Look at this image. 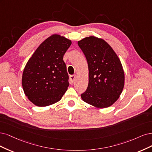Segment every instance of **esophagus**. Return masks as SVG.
Here are the masks:
<instances>
[{
	"mask_svg": "<svg viewBox=\"0 0 152 152\" xmlns=\"http://www.w3.org/2000/svg\"><path fill=\"white\" fill-rule=\"evenodd\" d=\"M76 77H77V76L76 75H71L69 77V83H70V84H73V83H74Z\"/></svg>",
	"mask_w": 152,
	"mask_h": 152,
	"instance_id": "1",
	"label": "esophagus"
}]
</instances>
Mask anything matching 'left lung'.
Masks as SVG:
<instances>
[{"mask_svg": "<svg viewBox=\"0 0 152 152\" xmlns=\"http://www.w3.org/2000/svg\"><path fill=\"white\" fill-rule=\"evenodd\" d=\"M77 44L88 66V85L82 100L98 109L111 106L119 99L124 86V72L114 50L104 39L86 37Z\"/></svg>", "mask_w": 152, "mask_h": 152, "instance_id": "1", "label": "left lung"}]
</instances>
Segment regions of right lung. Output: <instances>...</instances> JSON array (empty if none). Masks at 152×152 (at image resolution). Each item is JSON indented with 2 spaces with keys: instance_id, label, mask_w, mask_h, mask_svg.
<instances>
[{
  "instance_id": "right-lung-1",
  "label": "right lung",
  "mask_w": 152,
  "mask_h": 152,
  "mask_svg": "<svg viewBox=\"0 0 152 152\" xmlns=\"http://www.w3.org/2000/svg\"><path fill=\"white\" fill-rule=\"evenodd\" d=\"M71 40L53 34L44 40L24 67L22 86L24 94L38 107L59 101L69 85L63 57Z\"/></svg>"
}]
</instances>
